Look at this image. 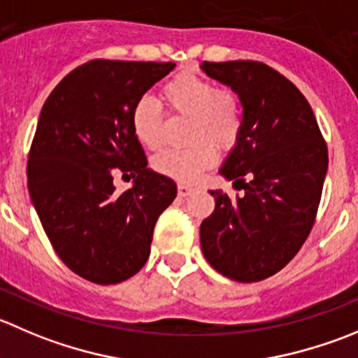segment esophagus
<instances>
[{
	"label": "esophagus",
	"mask_w": 358,
	"mask_h": 358,
	"mask_svg": "<svg viewBox=\"0 0 358 358\" xmlns=\"http://www.w3.org/2000/svg\"><path fill=\"white\" fill-rule=\"evenodd\" d=\"M192 192H194V187L185 185V183H180L178 185V196L180 197H187V196H190Z\"/></svg>",
	"instance_id": "obj_1"
}]
</instances>
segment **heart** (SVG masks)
I'll use <instances>...</instances> for the list:
<instances>
[{
    "label": "heart",
    "mask_w": 358,
    "mask_h": 358,
    "mask_svg": "<svg viewBox=\"0 0 358 358\" xmlns=\"http://www.w3.org/2000/svg\"><path fill=\"white\" fill-rule=\"evenodd\" d=\"M162 98L173 115L189 119L185 138L189 147L168 148L154 157L161 175L178 182H194L217 161L218 150L239 141L245 124L241 96L231 87H218L194 73H178L162 85ZM131 127L143 147L157 150L166 141V117L157 99L141 96L131 110Z\"/></svg>",
    "instance_id": "b5f03b06"
}]
</instances>
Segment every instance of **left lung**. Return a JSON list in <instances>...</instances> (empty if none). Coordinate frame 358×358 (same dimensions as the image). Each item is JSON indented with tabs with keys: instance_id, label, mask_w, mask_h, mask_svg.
Listing matches in <instances>:
<instances>
[{
	"instance_id": "8db88e82",
	"label": "left lung",
	"mask_w": 358,
	"mask_h": 358,
	"mask_svg": "<svg viewBox=\"0 0 358 358\" xmlns=\"http://www.w3.org/2000/svg\"><path fill=\"white\" fill-rule=\"evenodd\" d=\"M211 78L243 101V133L220 175L245 190H211L215 211L201 224V248L220 275L252 283L296 257L317 218L329 164L327 143L308 99L259 61H203Z\"/></svg>"
}]
</instances>
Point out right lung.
Segmentation results:
<instances>
[{
  "mask_svg": "<svg viewBox=\"0 0 358 358\" xmlns=\"http://www.w3.org/2000/svg\"><path fill=\"white\" fill-rule=\"evenodd\" d=\"M175 62L92 59L45 101L27 157V189L59 259L75 275L113 285L150 255L154 227L176 183L147 168L131 127L134 103ZM135 178L117 193L113 175Z\"/></svg>",
  "mask_w": 358,
  "mask_h": 358,
  "instance_id": "obj_1",
  "label": "right lung"
}]
</instances>
